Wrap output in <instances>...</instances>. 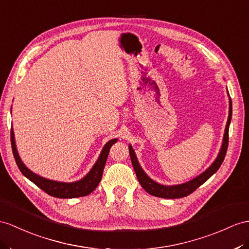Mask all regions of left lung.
Returning a JSON list of instances; mask_svg holds the SVG:
<instances>
[{
	"label": "left lung",
	"instance_id": "8db88e82",
	"mask_svg": "<svg viewBox=\"0 0 249 249\" xmlns=\"http://www.w3.org/2000/svg\"><path fill=\"white\" fill-rule=\"evenodd\" d=\"M227 94L229 97L228 91H227ZM231 116H232V104H231V99L229 97L228 119H227L224 136H223V141H222V145H221L218 156H216L215 160L212 163V165H210L206 170H204L202 174L196 176V178H194V179H191L188 182L182 183V184H177V185H163V184H160L152 180L141 167V165H140L138 158L136 156V152L133 150L132 146L129 144L128 147H129L131 163H132L133 169L136 171L138 180L140 184H141V186L147 191L149 195L159 196V197H164V199H178V197L186 196L191 193H194L197 187L201 186L204 182H206L210 177L218 171L221 164L223 163V161H224V158L227 151V146H228V130H229V125H231Z\"/></svg>",
	"mask_w": 249,
	"mask_h": 249
}]
</instances>
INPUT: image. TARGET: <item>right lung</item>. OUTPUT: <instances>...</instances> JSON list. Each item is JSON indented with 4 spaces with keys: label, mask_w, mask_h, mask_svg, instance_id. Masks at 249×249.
<instances>
[{
    "label": "right lung",
    "mask_w": 249,
    "mask_h": 249,
    "mask_svg": "<svg viewBox=\"0 0 249 249\" xmlns=\"http://www.w3.org/2000/svg\"><path fill=\"white\" fill-rule=\"evenodd\" d=\"M117 141L118 139H112L104 145L97 162L93 164V166L89 170V173L85 177H83L81 180L74 182H60L46 179V178L35 174L34 171H31L23 163L20 156H18L14 128L11 127V147L18 169L21 170V173L28 180L35 183L37 187L43 189L48 195L55 197H60V199H72V197L85 196L92 193L97 188L102 179V175H103V170L105 167L108 154H109V149L114 143H117Z\"/></svg>",
    "instance_id": "1"
}]
</instances>
